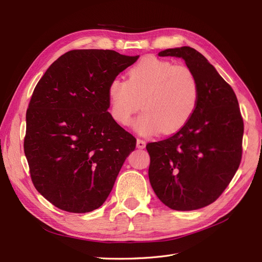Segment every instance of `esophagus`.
Wrapping results in <instances>:
<instances>
[{"instance_id": "esophagus-1", "label": "esophagus", "mask_w": 262, "mask_h": 262, "mask_svg": "<svg viewBox=\"0 0 262 262\" xmlns=\"http://www.w3.org/2000/svg\"><path fill=\"white\" fill-rule=\"evenodd\" d=\"M145 145H146V142L144 140L138 139V141H137V147L138 148H144Z\"/></svg>"}]
</instances>
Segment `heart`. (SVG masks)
<instances>
[{
    "instance_id": "heart-1",
    "label": "heart",
    "mask_w": 262,
    "mask_h": 262,
    "mask_svg": "<svg viewBox=\"0 0 262 262\" xmlns=\"http://www.w3.org/2000/svg\"><path fill=\"white\" fill-rule=\"evenodd\" d=\"M109 110L114 120L129 125L133 115L142 136L171 134L191 120L200 102V84L187 66L146 57L132 67L128 81L114 78L108 86Z\"/></svg>"
}]
</instances>
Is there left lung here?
Instances as JSON below:
<instances>
[{"mask_svg": "<svg viewBox=\"0 0 262 262\" xmlns=\"http://www.w3.org/2000/svg\"><path fill=\"white\" fill-rule=\"evenodd\" d=\"M160 57L184 59L200 84L194 116L171 137L147 143L148 178L165 205L176 211L207 207L224 192L239 167L244 121L236 95L195 49H166Z\"/></svg>", "mask_w": 262, "mask_h": 262, "instance_id": "obj_1", "label": "left lung"}]
</instances>
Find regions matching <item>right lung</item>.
Returning a JSON list of instances; mask_svg holds the SVG:
<instances>
[{
  "label": "right lung",
  "instance_id": "right-lung-1",
  "mask_svg": "<svg viewBox=\"0 0 262 262\" xmlns=\"http://www.w3.org/2000/svg\"><path fill=\"white\" fill-rule=\"evenodd\" d=\"M114 50H71L36 85L24 138L37 191L63 211L98 209L137 139L107 110L108 86L138 60Z\"/></svg>",
  "mask_w": 262,
  "mask_h": 262
}]
</instances>
